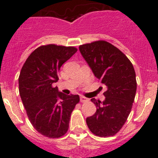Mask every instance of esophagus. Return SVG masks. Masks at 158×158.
I'll return each mask as SVG.
<instances>
[{
	"label": "esophagus",
	"instance_id": "obj_1",
	"mask_svg": "<svg viewBox=\"0 0 158 158\" xmlns=\"http://www.w3.org/2000/svg\"><path fill=\"white\" fill-rule=\"evenodd\" d=\"M80 101L81 102V103H85V102L89 101V99H87L86 97H85V96H81Z\"/></svg>",
	"mask_w": 158,
	"mask_h": 158
}]
</instances>
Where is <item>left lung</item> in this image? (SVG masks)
<instances>
[{
  "label": "left lung",
  "mask_w": 158,
  "mask_h": 158,
  "mask_svg": "<svg viewBox=\"0 0 158 158\" xmlns=\"http://www.w3.org/2000/svg\"><path fill=\"white\" fill-rule=\"evenodd\" d=\"M95 76L107 88L103 102L93 98L94 115L86 118L92 133L99 137L115 135L131 113L137 89L134 66L122 51L104 40L79 47Z\"/></svg>",
  "instance_id": "left-lung-1"
}]
</instances>
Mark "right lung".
I'll return each mask as SVG.
<instances>
[{
    "mask_svg": "<svg viewBox=\"0 0 158 158\" xmlns=\"http://www.w3.org/2000/svg\"><path fill=\"white\" fill-rule=\"evenodd\" d=\"M77 51L74 47L40 46L29 55L19 73V95L29 120L39 133L50 139L66 133L72 111L80 101L78 95H65L53 86L61 66Z\"/></svg>",
    "mask_w": 158,
    "mask_h": 158,
    "instance_id": "1",
    "label": "right lung"
}]
</instances>
